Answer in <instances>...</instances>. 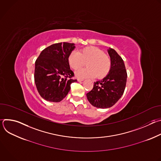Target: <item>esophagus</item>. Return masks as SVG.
Returning <instances> with one entry per match:
<instances>
[{
  "mask_svg": "<svg viewBox=\"0 0 161 161\" xmlns=\"http://www.w3.org/2000/svg\"><path fill=\"white\" fill-rule=\"evenodd\" d=\"M77 80H78V82H81V81H83V79H78Z\"/></svg>",
  "mask_w": 161,
  "mask_h": 161,
  "instance_id": "esophagus-1",
  "label": "esophagus"
}]
</instances>
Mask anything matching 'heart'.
Wrapping results in <instances>:
<instances>
[{"instance_id": "1", "label": "heart", "mask_w": 161, "mask_h": 161, "mask_svg": "<svg viewBox=\"0 0 161 161\" xmlns=\"http://www.w3.org/2000/svg\"><path fill=\"white\" fill-rule=\"evenodd\" d=\"M68 64L74 70H78L86 63V68L76 73L78 78H104L111 69V60L101 49L94 47H86L80 52H72L68 57Z\"/></svg>"}]
</instances>
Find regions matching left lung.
Here are the masks:
<instances>
[{"label": "left lung", "instance_id": "1", "mask_svg": "<svg viewBox=\"0 0 161 161\" xmlns=\"http://www.w3.org/2000/svg\"><path fill=\"white\" fill-rule=\"evenodd\" d=\"M111 60L109 73L101 80L94 82V88L86 94L90 103L98 108L113 106L122 96L126 85L127 71L124 60L117 52L108 50Z\"/></svg>", "mask_w": 161, "mask_h": 161}]
</instances>
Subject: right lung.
<instances>
[{
  "label": "right lung",
  "instance_id": "add662e5",
  "mask_svg": "<svg viewBox=\"0 0 161 161\" xmlns=\"http://www.w3.org/2000/svg\"><path fill=\"white\" fill-rule=\"evenodd\" d=\"M74 43L53 44L43 50L35 63L34 81L39 95L46 101L58 103L69 93L73 72L68 57L75 50Z\"/></svg>",
  "mask_w": 161,
  "mask_h": 161
}]
</instances>
